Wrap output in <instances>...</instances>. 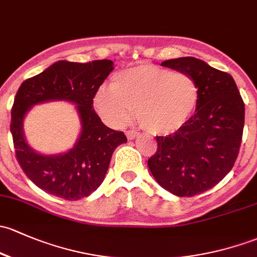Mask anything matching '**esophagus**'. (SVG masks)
Masks as SVG:
<instances>
[{
	"instance_id": "esophagus-1",
	"label": "esophagus",
	"mask_w": 257,
	"mask_h": 257,
	"mask_svg": "<svg viewBox=\"0 0 257 257\" xmlns=\"http://www.w3.org/2000/svg\"><path fill=\"white\" fill-rule=\"evenodd\" d=\"M125 134H126V138H128L129 140L136 139V138L138 137V133H137V132H134V131H126Z\"/></svg>"
}]
</instances>
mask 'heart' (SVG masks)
<instances>
[{
  "label": "heart",
  "mask_w": 257,
  "mask_h": 257,
  "mask_svg": "<svg viewBox=\"0 0 257 257\" xmlns=\"http://www.w3.org/2000/svg\"><path fill=\"white\" fill-rule=\"evenodd\" d=\"M198 99V85L190 74L140 64L113 75L110 88L94 93L93 107L110 126L128 123L136 110L145 132L169 136L191 119Z\"/></svg>",
  "instance_id": "obj_1"
}]
</instances>
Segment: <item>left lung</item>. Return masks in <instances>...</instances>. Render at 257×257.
<instances>
[{
    "mask_svg": "<svg viewBox=\"0 0 257 257\" xmlns=\"http://www.w3.org/2000/svg\"><path fill=\"white\" fill-rule=\"evenodd\" d=\"M161 65L190 74L198 85L199 99L180 131L156 137L158 150L148 166L165 190L192 197L214 187L233 169L244 129V101L228 72L199 59L186 56Z\"/></svg>",
    "mask_w": 257,
    "mask_h": 257,
    "instance_id": "obj_1",
    "label": "left lung"
}]
</instances>
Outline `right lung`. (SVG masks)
Wrapping results in <instances>:
<instances>
[{
  "label": "right lung",
  "instance_id": "1",
  "mask_svg": "<svg viewBox=\"0 0 257 257\" xmlns=\"http://www.w3.org/2000/svg\"><path fill=\"white\" fill-rule=\"evenodd\" d=\"M114 69L112 60L70 63L60 60L39 75L23 81L11 110V133L16 158L29 180L53 196L77 201L90 196L103 182L113 151L126 143L123 132L102 123L93 109V97ZM67 100L77 104L81 134L72 150L59 156H43L25 142L23 120L38 103Z\"/></svg>",
  "mask_w": 257,
  "mask_h": 257
}]
</instances>
